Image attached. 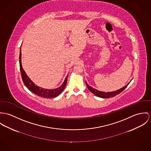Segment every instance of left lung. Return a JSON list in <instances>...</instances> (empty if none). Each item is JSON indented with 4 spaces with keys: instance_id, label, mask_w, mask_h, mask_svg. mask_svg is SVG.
<instances>
[{
    "instance_id": "left-lung-1",
    "label": "left lung",
    "mask_w": 151,
    "mask_h": 151,
    "mask_svg": "<svg viewBox=\"0 0 151 151\" xmlns=\"http://www.w3.org/2000/svg\"><path fill=\"white\" fill-rule=\"evenodd\" d=\"M130 83V82L127 84V85H126L125 86H124L123 87L116 90L115 91H111V92H104V91H99L97 90H96V88H93L92 87H91L90 86H89L88 84L87 83V82H86V84L87 87H88V90L91 91V93H93L95 96L100 97V98H103V99H108V98H111V97H114L115 96H116L117 94H119V93H120L121 92H122L129 85V84Z\"/></svg>"
}]
</instances>
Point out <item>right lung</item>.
<instances>
[{
	"label": "right lung",
	"mask_w": 151,
	"mask_h": 151,
	"mask_svg": "<svg viewBox=\"0 0 151 151\" xmlns=\"http://www.w3.org/2000/svg\"><path fill=\"white\" fill-rule=\"evenodd\" d=\"M19 68L21 70V74L22 76V79L25 84V86L30 90L31 91L35 94L44 97V98H55L57 96H58L64 90L65 88L67 82L68 76L66 77L64 82H63V84L55 89H45L40 87H38L37 86H35L34 82L29 78V77L26 74L25 72L23 69L21 64V50H20L19 52Z\"/></svg>",
	"instance_id": "right-lung-1"
}]
</instances>
